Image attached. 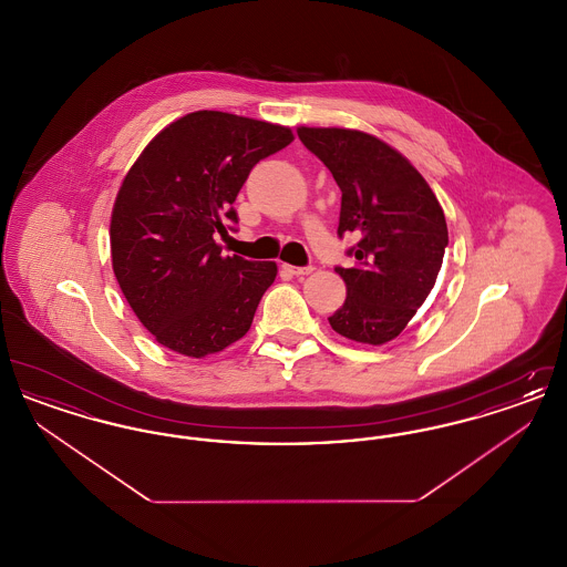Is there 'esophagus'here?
<instances>
[{"mask_svg":"<svg viewBox=\"0 0 567 567\" xmlns=\"http://www.w3.org/2000/svg\"><path fill=\"white\" fill-rule=\"evenodd\" d=\"M282 270L289 271V274H293V276H308V274H312L315 268L312 266H306V268H297V266H282Z\"/></svg>","mask_w":567,"mask_h":567,"instance_id":"esophagus-1","label":"esophagus"}]
</instances>
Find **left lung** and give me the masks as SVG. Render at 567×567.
I'll return each instance as SVG.
<instances>
[{
    "instance_id": "obj_1",
    "label": "left lung",
    "mask_w": 567,
    "mask_h": 567,
    "mask_svg": "<svg viewBox=\"0 0 567 567\" xmlns=\"http://www.w3.org/2000/svg\"><path fill=\"white\" fill-rule=\"evenodd\" d=\"M303 146L342 190L338 236L359 238L354 268H336L347 301L329 317L342 338L382 347L395 340L432 293L449 229L427 181L380 137L347 127H297Z\"/></svg>"
}]
</instances>
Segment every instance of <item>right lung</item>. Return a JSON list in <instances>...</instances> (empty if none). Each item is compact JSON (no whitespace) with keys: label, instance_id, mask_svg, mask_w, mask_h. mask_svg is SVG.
<instances>
[{"label":"right lung","instance_id":"obj_1","mask_svg":"<svg viewBox=\"0 0 567 567\" xmlns=\"http://www.w3.org/2000/svg\"><path fill=\"white\" fill-rule=\"evenodd\" d=\"M293 142L291 127L197 110L163 127L125 174L110 216L116 282L169 351L204 359L238 342L278 268L223 255L215 234L255 163Z\"/></svg>","mask_w":567,"mask_h":567}]
</instances>
